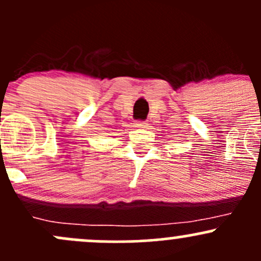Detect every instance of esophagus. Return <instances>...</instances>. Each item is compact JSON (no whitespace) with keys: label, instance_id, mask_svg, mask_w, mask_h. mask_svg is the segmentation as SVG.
I'll return each instance as SVG.
<instances>
[{"label":"esophagus","instance_id":"1","mask_svg":"<svg viewBox=\"0 0 261 261\" xmlns=\"http://www.w3.org/2000/svg\"><path fill=\"white\" fill-rule=\"evenodd\" d=\"M145 126H146V123L145 122H135V127H139V128H141V127H145Z\"/></svg>","mask_w":261,"mask_h":261}]
</instances>
